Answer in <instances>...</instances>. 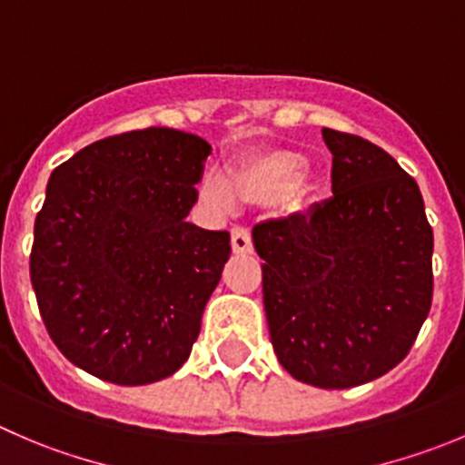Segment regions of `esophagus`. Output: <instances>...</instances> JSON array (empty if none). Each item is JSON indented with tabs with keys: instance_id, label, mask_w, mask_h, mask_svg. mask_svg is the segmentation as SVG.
Wrapping results in <instances>:
<instances>
[{
	"instance_id": "esophagus-1",
	"label": "esophagus",
	"mask_w": 465,
	"mask_h": 465,
	"mask_svg": "<svg viewBox=\"0 0 465 465\" xmlns=\"http://www.w3.org/2000/svg\"><path fill=\"white\" fill-rule=\"evenodd\" d=\"M230 244H232V251L235 253H251L253 251V242H251V232L242 225H235L230 230Z\"/></svg>"
}]
</instances>
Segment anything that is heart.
<instances>
[{
    "instance_id": "b5f03b06",
    "label": "heart",
    "mask_w": 465,
    "mask_h": 465,
    "mask_svg": "<svg viewBox=\"0 0 465 465\" xmlns=\"http://www.w3.org/2000/svg\"><path fill=\"white\" fill-rule=\"evenodd\" d=\"M302 169V159L290 153H273L251 159L235 171L232 180L225 171H205L201 183V196L214 212H232L237 203H264L290 187Z\"/></svg>"
}]
</instances>
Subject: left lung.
<instances>
[{"label":"left lung","instance_id":"8db88e82","mask_svg":"<svg viewBox=\"0 0 465 465\" xmlns=\"http://www.w3.org/2000/svg\"><path fill=\"white\" fill-rule=\"evenodd\" d=\"M331 198L253 225L273 351L317 388L374 381L406 358L434 294L418 183L383 148L322 130Z\"/></svg>","mask_w":465,"mask_h":465}]
</instances>
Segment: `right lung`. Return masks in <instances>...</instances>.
<instances>
[{
    "label": "right lung",
    "mask_w": 465,
    "mask_h": 465,
    "mask_svg": "<svg viewBox=\"0 0 465 465\" xmlns=\"http://www.w3.org/2000/svg\"><path fill=\"white\" fill-rule=\"evenodd\" d=\"M210 143L169 127L123 132L56 166L34 225L29 273L59 351L93 377L143 386L183 368L230 258L203 230Z\"/></svg>",
    "instance_id": "add662e5"
}]
</instances>
